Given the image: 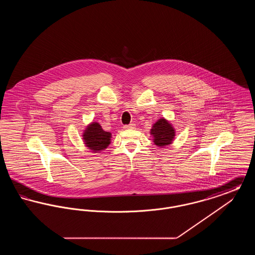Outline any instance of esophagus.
I'll use <instances>...</instances> for the list:
<instances>
[{"instance_id": "1", "label": "esophagus", "mask_w": 255, "mask_h": 255, "mask_svg": "<svg viewBox=\"0 0 255 255\" xmlns=\"http://www.w3.org/2000/svg\"><path fill=\"white\" fill-rule=\"evenodd\" d=\"M134 128V124L131 123V124H128V125H125L124 126V129H133Z\"/></svg>"}]
</instances>
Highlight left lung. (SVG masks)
Segmentation results:
<instances>
[{"instance_id":"1","label":"left lung","mask_w":255,"mask_h":255,"mask_svg":"<svg viewBox=\"0 0 255 255\" xmlns=\"http://www.w3.org/2000/svg\"><path fill=\"white\" fill-rule=\"evenodd\" d=\"M151 134L154 137V143L162 148L172 143L175 136V130L166 120L160 119L153 125Z\"/></svg>"}]
</instances>
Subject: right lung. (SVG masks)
I'll list each match as a JSON object with an SVG mask.
<instances>
[{
    "instance_id": "add662e5",
    "label": "right lung",
    "mask_w": 255,
    "mask_h": 255,
    "mask_svg": "<svg viewBox=\"0 0 255 255\" xmlns=\"http://www.w3.org/2000/svg\"><path fill=\"white\" fill-rule=\"evenodd\" d=\"M110 138L111 133L104 131L97 122H93L90 124L83 133V139L86 146L95 153L107 148L111 142Z\"/></svg>"
}]
</instances>
